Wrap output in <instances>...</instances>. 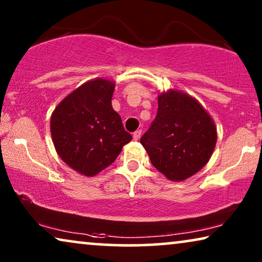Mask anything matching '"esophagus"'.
Masks as SVG:
<instances>
[{
	"label": "esophagus",
	"instance_id": "esophagus-1",
	"mask_svg": "<svg viewBox=\"0 0 262 262\" xmlns=\"http://www.w3.org/2000/svg\"><path fill=\"white\" fill-rule=\"evenodd\" d=\"M141 136H142L141 130H137V131L134 132V139H135V141H138V139L141 138Z\"/></svg>",
	"mask_w": 262,
	"mask_h": 262
}]
</instances>
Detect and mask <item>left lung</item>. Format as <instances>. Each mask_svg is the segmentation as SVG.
<instances>
[{
  "instance_id": "left-lung-1",
  "label": "left lung",
  "mask_w": 262,
  "mask_h": 262,
  "mask_svg": "<svg viewBox=\"0 0 262 262\" xmlns=\"http://www.w3.org/2000/svg\"><path fill=\"white\" fill-rule=\"evenodd\" d=\"M216 125L191 95L170 89L159 95L156 118L142 136L152 166L171 181H184L209 162Z\"/></svg>"
}]
</instances>
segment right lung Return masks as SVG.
Masks as SVG:
<instances>
[{
	"label": "right lung",
	"mask_w": 262,
	"mask_h": 262,
	"mask_svg": "<svg viewBox=\"0 0 262 262\" xmlns=\"http://www.w3.org/2000/svg\"><path fill=\"white\" fill-rule=\"evenodd\" d=\"M113 92L112 81H88L63 99L51 116L57 154L85 177H94L112 164L132 139L112 107Z\"/></svg>",
	"instance_id": "right-lung-1"
}]
</instances>
